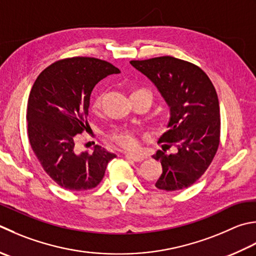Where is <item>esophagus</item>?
Returning <instances> with one entry per match:
<instances>
[{
	"mask_svg": "<svg viewBox=\"0 0 256 256\" xmlns=\"http://www.w3.org/2000/svg\"><path fill=\"white\" fill-rule=\"evenodd\" d=\"M125 158L132 160V161H135V162H142L145 158L144 155L136 154V153H126L125 154Z\"/></svg>",
	"mask_w": 256,
	"mask_h": 256,
	"instance_id": "1",
	"label": "esophagus"
}]
</instances>
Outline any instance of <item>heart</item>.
<instances>
[{
	"instance_id": "heart-1",
	"label": "heart",
	"mask_w": 256,
	"mask_h": 256,
	"mask_svg": "<svg viewBox=\"0 0 256 256\" xmlns=\"http://www.w3.org/2000/svg\"><path fill=\"white\" fill-rule=\"evenodd\" d=\"M146 96L151 100V93H150L146 88L134 86L131 88L130 92V98H136V96ZM100 102H101V96H95L92 101V108L96 110L100 106ZM136 132L133 130L125 128H118L113 130V131L108 134V138L111 140L113 143H115L118 146L123 148H133L136 146Z\"/></svg>"
}]
</instances>
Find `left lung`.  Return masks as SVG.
<instances>
[{
	"instance_id": "8db88e82",
	"label": "left lung",
	"mask_w": 256,
	"mask_h": 256,
	"mask_svg": "<svg viewBox=\"0 0 256 256\" xmlns=\"http://www.w3.org/2000/svg\"><path fill=\"white\" fill-rule=\"evenodd\" d=\"M156 85L171 108L168 131L160 138L178 152L158 151L153 158L163 173L155 186L178 191L191 186L206 171L218 152L221 118L216 91L201 68L173 56L131 61Z\"/></svg>"
}]
</instances>
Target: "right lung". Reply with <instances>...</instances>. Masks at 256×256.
Here are the masks:
<instances>
[{"instance_id":"1","label":"right lung","mask_w":256,"mask_h":256,"mask_svg":"<svg viewBox=\"0 0 256 256\" xmlns=\"http://www.w3.org/2000/svg\"><path fill=\"white\" fill-rule=\"evenodd\" d=\"M120 70L103 60H58L40 73L30 92L28 136L40 164L53 181L70 191L98 186L116 155L95 145L93 153L74 151L75 135L88 125L90 96L95 85Z\"/></svg>"}]
</instances>
